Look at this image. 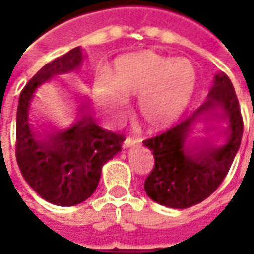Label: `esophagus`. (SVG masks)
I'll return each instance as SVG.
<instances>
[{
    "instance_id": "1",
    "label": "esophagus",
    "mask_w": 254,
    "mask_h": 254,
    "mask_svg": "<svg viewBox=\"0 0 254 254\" xmlns=\"http://www.w3.org/2000/svg\"><path fill=\"white\" fill-rule=\"evenodd\" d=\"M141 140L138 137H132V136H127V138H125V141H124V147L125 148H127V147H132V145H134V144L140 143Z\"/></svg>"
}]
</instances>
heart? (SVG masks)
<instances>
[{"label":"heart","instance_id":"heart-1","mask_svg":"<svg viewBox=\"0 0 254 254\" xmlns=\"http://www.w3.org/2000/svg\"><path fill=\"white\" fill-rule=\"evenodd\" d=\"M197 85L198 73L190 60L143 52L120 58L113 77L102 73L95 83V98L118 118L127 109V96L138 95V111L145 122L165 127L189 107Z\"/></svg>","mask_w":254,"mask_h":254}]
</instances>
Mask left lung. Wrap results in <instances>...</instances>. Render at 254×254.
Here are the masks:
<instances>
[{
    "label": "left lung",
    "instance_id": "1",
    "mask_svg": "<svg viewBox=\"0 0 254 254\" xmlns=\"http://www.w3.org/2000/svg\"><path fill=\"white\" fill-rule=\"evenodd\" d=\"M211 118L228 124L225 144L216 147L203 142L188 147L191 127ZM242 132L244 121L234 87L227 74L218 73L207 100L190 117L143 141L155 159L154 169L144 182L145 193L160 205L180 209L205 200L227 176L240 149Z\"/></svg>",
    "mask_w": 254,
    "mask_h": 254
}]
</instances>
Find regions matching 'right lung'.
I'll return each mask as SVG.
<instances>
[{
  "mask_svg": "<svg viewBox=\"0 0 254 254\" xmlns=\"http://www.w3.org/2000/svg\"><path fill=\"white\" fill-rule=\"evenodd\" d=\"M83 52L74 47L46 64L27 83L19 98L16 116V160L34 190L46 201L72 207L95 191L102 167L121 151L125 137L98 127L81 106V118L66 130L39 133L28 122L30 102L36 88L56 74L81 65Z\"/></svg>",
  "mask_w": 254,
  "mask_h": 254,
  "instance_id": "1",
  "label": "right lung"
}]
</instances>
